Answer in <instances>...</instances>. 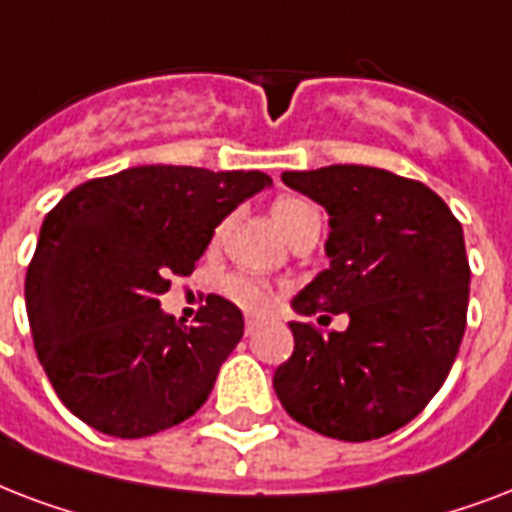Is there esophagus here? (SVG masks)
<instances>
[{
    "instance_id": "obj_1",
    "label": "esophagus",
    "mask_w": 512,
    "mask_h": 512,
    "mask_svg": "<svg viewBox=\"0 0 512 512\" xmlns=\"http://www.w3.org/2000/svg\"><path fill=\"white\" fill-rule=\"evenodd\" d=\"M256 328H259V320H256V318H245V334L251 336L253 331H256Z\"/></svg>"
}]
</instances>
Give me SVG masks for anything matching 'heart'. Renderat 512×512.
<instances>
[{"label": "heart", "instance_id": "b5f03b06", "mask_svg": "<svg viewBox=\"0 0 512 512\" xmlns=\"http://www.w3.org/2000/svg\"><path fill=\"white\" fill-rule=\"evenodd\" d=\"M318 219V213L312 208L310 202L301 200V197H280V200L272 205V221L277 224V229L283 232L285 237H291L301 224ZM221 293L227 296L232 304L243 307L248 312H261L267 310L269 299H272V291L269 285L259 277L243 275V272H235V275H227L221 280Z\"/></svg>", "mask_w": 512, "mask_h": 512}]
</instances>
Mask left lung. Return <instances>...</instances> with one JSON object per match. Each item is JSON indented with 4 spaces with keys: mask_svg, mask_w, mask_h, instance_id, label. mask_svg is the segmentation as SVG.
<instances>
[{
    "mask_svg": "<svg viewBox=\"0 0 512 512\" xmlns=\"http://www.w3.org/2000/svg\"><path fill=\"white\" fill-rule=\"evenodd\" d=\"M283 184L328 213V269L293 296L301 318L344 311L323 332L291 320L293 355L275 392L296 422L339 441L408 425L441 390L467 323L470 264L462 224L425 184L368 165L285 170Z\"/></svg>",
    "mask_w": 512,
    "mask_h": 512,
    "instance_id": "left-lung-1",
    "label": "left lung"
}]
</instances>
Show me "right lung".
<instances>
[{
    "mask_svg": "<svg viewBox=\"0 0 512 512\" xmlns=\"http://www.w3.org/2000/svg\"><path fill=\"white\" fill-rule=\"evenodd\" d=\"M272 186L259 170L138 165L71 189L39 229L26 312L47 379L74 417L114 438L184 422L243 339V312L208 296L194 326L162 312L213 232Z\"/></svg>",
    "mask_w": 512,
    "mask_h": 512,
    "instance_id": "1",
    "label": "right lung"
}]
</instances>
